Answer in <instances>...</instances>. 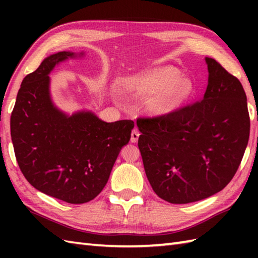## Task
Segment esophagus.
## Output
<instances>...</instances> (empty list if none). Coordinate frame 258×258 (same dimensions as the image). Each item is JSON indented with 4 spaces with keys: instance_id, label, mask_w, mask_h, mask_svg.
I'll return each instance as SVG.
<instances>
[{
    "instance_id": "esophagus-1",
    "label": "esophagus",
    "mask_w": 258,
    "mask_h": 258,
    "mask_svg": "<svg viewBox=\"0 0 258 258\" xmlns=\"http://www.w3.org/2000/svg\"><path fill=\"white\" fill-rule=\"evenodd\" d=\"M139 136H140V133L138 128H134L132 131V133H131V142H132V143H136V142L139 141Z\"/></svg>"
}]
</instances>
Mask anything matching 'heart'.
<instances>
[{
  "label": "heart",
  "mask_w": 258,
  "mask_h": 258,
  "mask_svg": "<svg viewBox=\"0 0 258 258\" xmlns=\"http://www.w3.org/2000/svg\"><path fill=\"white\" fill-rule=\"evenodd\" d=\"M179 72L172 67L160 68L132 82L133 89L144 96H155L149 102L153 114L162 115L173 111L191 93L190 81L178 79Z\"/></svg>",
  "instance_id": "obj_1"
}]
</instances>
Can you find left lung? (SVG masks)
Listing matches in <instances>:
<instances>
[{"mask_svg":"<svg viewBox=\"0 0 258 258\" xmlns=\"http://www.w3.org/2000/svg\"><path fill=\"white\" fill-rule=\"evenodd\" d=\"M208 84L202 100L136 120L147 179L158 197L187 204L231 182L249 139L247 98L237 78L206 57Z\"/></svg>","mask_w":258,"mask_h":258,"instance_id":"obj_1","label":"left lung"}]
</instances>
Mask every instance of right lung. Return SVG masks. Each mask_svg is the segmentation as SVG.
<instances>
[{
    "mask_svg": "<svg viewBox=\"0 0 258 258\" xmlns=\"http://www.w3.org/2000/svg\"><path fill=\"white\" fill-rule=\"evenodd\" d=\"M74 56L65 51L53 54L25 76L11 115V138L21 172L33 187L70 204H83L106 185L134 122L106 123L91 112L68 116L54 106L48 74Z\"/></svg>",
    "mask_w": 258,
    "mask_h": 258,
    "instance_id": "add662e5",
    "label": "right lung"
}]
</instances>
